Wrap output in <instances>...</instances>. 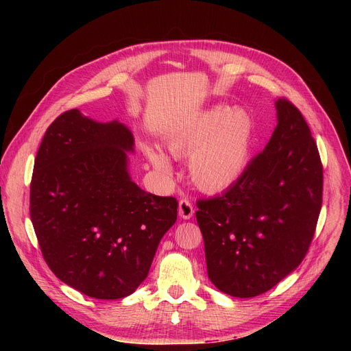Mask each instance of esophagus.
<instances>
[{"instance_id":"34e87169","label":"esophagus","mask_w":351,"mask_h":351,"mask_svg":"<svg viewBox=\"0 0 351 351\" xmlns=\"http://www.w3.org/2000/svg\"><path fill=\"white\" fill-rule=\"evenodd\" d=\"M193 206L189 199H182L179 202V216L182 219H191L193 216Z\"/></svg>"}]
</instances>
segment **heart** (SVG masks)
<instances>
[{
	"label": "heart",
	"instance_id": "b5f03b06",
	"mask_svg": "<svg viewBox=\"0 0 351 351\" xmlns=\"http://www.w3.org/2000/svg\"><path fill=\"white\" fill-rule=\"evenodd\" d=\"M254 126L245 110L216 106L166 139L173 158L189 156L188 168L195 185L208 192L223 191L241 178L250 160ZM155 168L169 171L163 154L145 147Z\"/></svg>",
	"mask_w": 351,
	"mask_h": 351
}]
</instances>
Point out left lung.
Masks as SVG:
<instances>
[{
	"mask_svg": "<svg viewBox=\"0 0 351 351\" xmlns=\"http://www.w3.org/2000/svg\"><path fill=\"white\" fill-rule=\"evenodd\" d=\"M274 105L278 125L263 152L222 195L196 202L208 276L233 298L259 296L296 269L322 209L323 166L310 128L287 99Z\"/></svg>",
	"mask_w": 351,
	"mask_h": 351,
	"instance_id": "left-lung-1",
	"label": "left lung"
}]
</instances>
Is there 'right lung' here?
<instances>
[{
	"label": "right lung",
	"mask_w": 351,
	"mask_h": 351,
	"mask_svg": "<svg viewBox=\"0 0 351 351\" xmlns=\"http://www.w3.org/2000/svg\"><path fill=\"white\" fill-rule=\"evenodd\" d=\"M134 142L123 123L71 109L48 126L35 158L29 215L44 259L94 299L132 294L178 217L175 197L147 193L129 176Z\"/></svg>",
	"instance_id": "right-lung-1"
}]
</instances>
